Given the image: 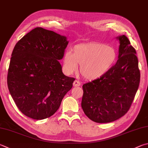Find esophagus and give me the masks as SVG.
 <instances>
[{"label":"esophagus","mask_w":148,"mask_h":148,"mask_svg":"<svg viewBox=\"0 0 148 148\" xmlns=\"http://www.w3.org/2000/svg\"><path fill=\"white\" fill-rule=\"evenodd\" d=\"M73 85L74 87H78V86L81 85V83H80L78 80H75L73 83Z\"/></svg>","instance_id":"obj_1"}]
</instances>
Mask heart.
<instances>
[{
  "instance_id": "obj_1",
  "label": "heart",
  "mask_w": 148,
  "mask_h": 148,
  "mask_svg": "<svg viewBox=\"0 0 148 148\" xmlns=\"http://www.w3.org/2000/svg\"><path fill=\"white\" fill-rule=\"evenodd\" d=\"M117 58L114 48L100 42L77 45L73 52L67 51L63 56L66 71L73 72L80 65V73L87 79H95L103 76L114 65Z\"/></svg>"
}]
</instances>
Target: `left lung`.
Wrapping results in <instances>:
<instances>
[{
	"instance_id": "8db88e82",
	"label": "left lung",
	"mask_w": 148,
	"mask_h": 148,
	"mask_svg": "<svg viewBox=\"0 0 148 148\" xmlns=\"http://www.w3.org/2000/svg\"><path fill=\"white\" fill-rule=\"evenodd\" d=\"M120 41L119 60L103 76L83 85L82 107L88 119L97 123L119 119L130 110L140 83L136 50L124 35Z\"/></svg>"
}]
</instances>
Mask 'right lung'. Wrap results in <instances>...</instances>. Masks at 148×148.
Returning <instances> with one entry per match:
<instances>
[{"label": "right lung", "mask_w": 148, "mask_h": 148, "mask_svg": "<svg viewBox=\"0 0 148 148\" xmlns=\"http://www.w3.org/2000/svg\"><path fill=\"white\" fill-rule=\"evenodd\" d=\"M69 41L56 32L37 27L13 48L7 77L8 87L23 114L34 120L50 117L71 89L74 77L62 72V60Z\"/></svg>", "instance_id": "add662e5"}]
</instances>
